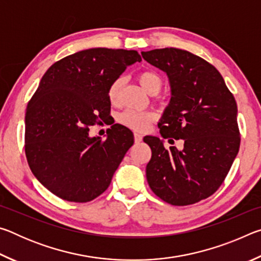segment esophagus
<instances>
[{
    "instance_id": "34e87169",
    "label": "esophagus",
    "mask_w": 261,
    "mask_h": 261,
    "mask_svg": "<svg viewBox=\"0 0 261 261\" xmlns=\"http://www.w3.org/2000/svg\"><path fill=\"white\" fill-rule=\"evenodd\" d=\"M143 140V137H141L139 134H135V141L136 143H140Z\"/></svg>"
}]
</instances>
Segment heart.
Segmentation results:
<instances>
[{
    "label": "heart",
    "mask_w": 261,
    "mask_h": 261,
    "mask_svg": "<svg viewBox=\"0 0 261 261\" xmlns=\"http://www.w3.org/2000/svg\"><path fill=\"white\" fill-rule=\"evenodd\" d=\"M138 82L147 93L155 95L161 91L163 82L162 78L159 73L152 70H146L138 74ZM123 79L116 78L115 81L110 84L108 90V98L110 102L115 103L118 99V94H120V90L122 86ZM118 122L121 124L125 125L131 130L135 131H145L147 130L152 122L155 120V115L149 112H136V110H125L122 114L118 115L117 117Z\"/></svg>",
    "instance_id": "1"
}]
</instances>
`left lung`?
<instances>
[{
  "label": "left lung",
  "mask_w": 261,
  "mask_h": 261,
  "mask_svg": "<svg viewBox=\"0 0 261 261\" xmlns=\"http://www.w3.org/2000/svg\"><path fill=\"white\" fill-rule=\"evenodd\" d=\"M141 55L169 79L171 98L159 122L160 134L184 144L183 149L167 148L158 137H144L152 149L149 188L175 206L206 199L223 183L240 149L235 98L218 70L192 53L162 48Z\"/></svg>",
  "instance_id": "left-lung-1"
}]
</instances>
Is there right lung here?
<instances>
[{
    "instance_id": "right-lung-1",
    "label": "right lung",
    "mask_w": 261,
    "mask_h": 261,
    "mask_svg": "<svg viewBox=\"0 0 261 261\" xmlns=\"http://www.w3.org/2000/svg\"><path fill=\"white\" fill-rule=\"evenodd\" d=\"M141 57L136 50L91 48L55 62L25 114V153L33 175L61 199L87 202L108 189L134 135L114 124L106 140L88 127L110 113V84Z\"/></svg>"
}]
</instances>
